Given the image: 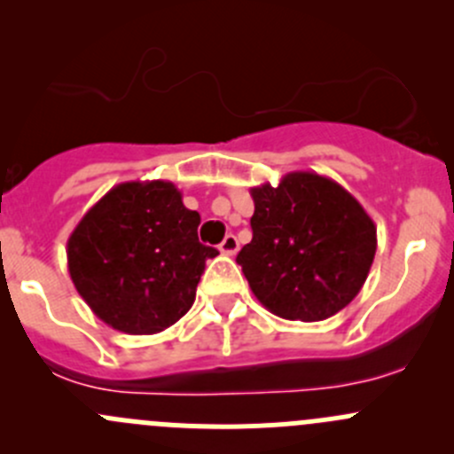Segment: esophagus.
Returning <instances> with one entry per match:
<instances>
[{"label": "esophagus", "instance_id": "34e87169", "mask_svg": "<svg viewBox=\"0 0 454 454\" xmlns=\"http://www.w3.org/2000/svg\"><path fill=\"white\" fill-rule=\"evenodd\" d=\"M237 250H239V241H237V237L235 235H226V237H223V241H222V244H219V253L232 256V254L237 253Z\"/></svg>", "mask_w": 454, "mask_h": 454}]
</instances>
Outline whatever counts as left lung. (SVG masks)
Returning <instances> with one entry per match:
<instances>
[{
    "label": "left lung",
    "mask_w": 454,
    "mask_h": 454,
    "mask_svg": "<svg viewBox=\"0 0 454 454\" xmlns=\"http://www.w3.org/2000/svg\"><path fill=\"white\" fill-rule=\"evenodd\" d=\"M253 241L237 263L261 305L287 320L338 314L363 290L373 263L375 223L332 177L292 171L250 189Z\"/></svg>",
    "instance_id": "1"
}]
</instances>
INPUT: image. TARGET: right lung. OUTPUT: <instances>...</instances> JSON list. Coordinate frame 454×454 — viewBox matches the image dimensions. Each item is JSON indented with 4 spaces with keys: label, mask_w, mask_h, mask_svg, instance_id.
I'll list each match as a JSON object with an SVG mask.
<instances>
[{
    "label": "right lung",
    "mask_w": 454,
    "mask_h": 454,
    "mask_svg": "<svg viewBox=\"0 0 454 454\" xmlns=\"http://www.w3.org/2000/svg\"><path fill=\"white\" fill-rule=\"evenodd\" d=\"M198 210L173 182H122L83 215L67 239L76 292L118 332L158 333L191 309L206 259Z\"/></svg>",
    "instance_id": "add662e5"
}]
</instances>
